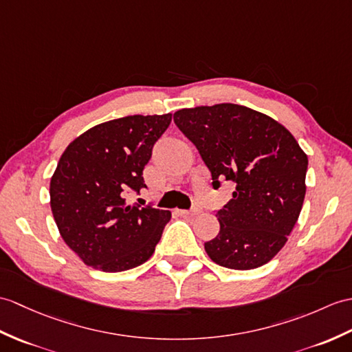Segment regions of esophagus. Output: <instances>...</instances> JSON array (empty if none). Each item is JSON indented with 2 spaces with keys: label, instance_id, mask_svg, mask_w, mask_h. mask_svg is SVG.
<instances>
[{
  "label": "esophagus",
  "instance_id": "obj_1",
  "mask_svg": "<svg viewBox=\"0 0 352 352\" xmlns=\"http://www.w3.org/2000/svg\"><path fill=\"white\" fill-rule=\"evenodd\" d=\"M178 213L182 216H196V214L201 213V210L198 207H193L192 210H179Z\"/></svg>",
  "mask_w": 352,
  "mask_h": 352
}]
</instances>
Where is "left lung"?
<instances>
[{"label":"left lung","mask_w":352,"mask_h":352,"mask_svg":"<svg viewBox=\"0 0 352 352\" xmlns=\"http://www.w3.org/2000/svg\"><path fill=\"white\" fill-rule=\"evenodd\" d=\"M174 121L198 148L214 189L220 182L235 184L232 199L216 213L217 236L204 244L207 255L232 270L267 264L303 207L306 153L280 122L241 104L179 109Z\"/></svg>","instance_id":"obj_1"}]
</instances>
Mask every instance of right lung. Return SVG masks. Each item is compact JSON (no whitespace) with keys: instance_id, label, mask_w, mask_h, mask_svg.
<instances>
[{"instance_id":"1","label":"right lung","mask_w":352,"mask_h":352,"mask_svg":"<svg viewBox=\"0 0 352 352\" xmlns=\"http://www.w3.org/2000/svg\"><path fill=\"white\" fill-rule=\"evenodd\" d=\"M173 113L129 116L87 130L61 154L51 178V208L65 244L89 267L118 273L153 255L170 211L127 204Z\"/></svg>"}]
</instances>
